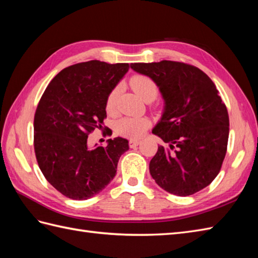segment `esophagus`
Instances as JSON below:
<instances>
[{
  "label": "esophagus",
  "mask_w": 258,
  "mask_h": 258,
  "mask_svg": "<svg viewBox=\"0 0 258 258\" xmlns=\"http://www.w3.org/2000/svg\"><path fill=\"white\" fill-rule=\"evenodd\" d=\"M140 144V141L139 140H130V146L131 147H135V146H138Z\"/></svg>",
  "instance_id": "esophagus-1"
}]
</instances>
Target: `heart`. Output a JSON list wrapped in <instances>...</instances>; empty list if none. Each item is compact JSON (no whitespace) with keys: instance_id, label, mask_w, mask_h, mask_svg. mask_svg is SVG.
I'll list each match as a JSON object with an SVG mask.
<instances>
[{"instance_id":"heart-1","label":"heart","mask_w":258,"mask_h":258,"mask_svg":"<svg viewBox=\"0 0 258 258\" xmlns=\"http://www.w3.org/2000/svg\"><path fill=\"white\" fill-rule=\"evenodd\" d=\"M131 86L138 93L142 100L150 101L155 100L158 93V87L156 83L149 76L145 75H136L131 80ZM118 87L109 92L106 100V109L108 112H113L116 104V98L118 95ZM150 126V120L146 117H123L118 119L115 125V130L119 135L126 136L131 139L141 138L144 134L147 127Z\"/></svg>"}]
</instances>
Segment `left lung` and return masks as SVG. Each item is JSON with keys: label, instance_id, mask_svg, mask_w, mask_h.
Instances as JSON below:
<instances>
[{"label": "left lung", "instance_id": "left-lung-1", "mask_svg": "<svg viewBox=\"0 0 258 258\" xmlns=\"http://www.w3.org/2000/svg\"><path fill=\"white\" fill-rule=\"evenodd\" d=\"M131 69L154 81L164 100L152 133L168 146H158L151 160L152 177L177 196L205 188L220 173L229 133L227 109L215 84L200 69L179 62L132 63Z\"/></svg>", "mask_w": 258, "mask_h": 258}]
</instances>
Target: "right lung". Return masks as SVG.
<instances>
[{"label": "right lung", "instance_id": "add662e5", "mask_svg": "<svg viewBox=\"0 0 258 258\" xmlns=\"http://www.w3.org/2000/svg\"><path fill=\"white\" fill-rule=\"evenodd\" d=\"M127 63L93 61L62 70L38 103L34 117L36 160L47 182L69 199L100 193L116 174L128 141L109 139L91 147L87 135L103 127L106 100L128 71Z\"/></svg>", "mask_w": 258, "mask_h": 258}]
</instances>
